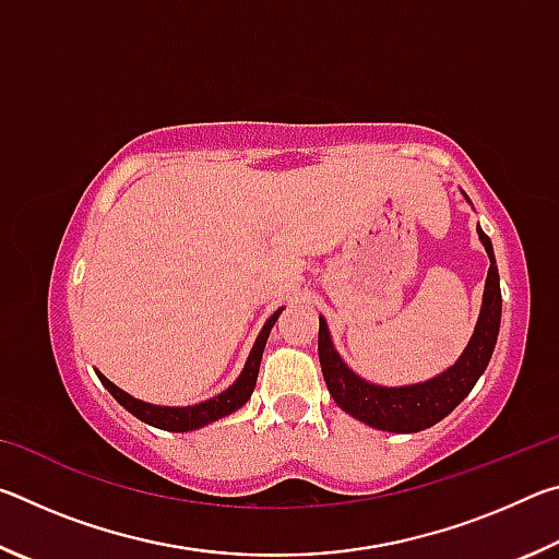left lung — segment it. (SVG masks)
Returning a JSON list of instances; mask_svg holds the SVG:
<instances>
[{
	"instance_id": "obj_1",
	"label": "left lung",
	"mask_w": 559,
	"mask_h": 559,
	"mask_svg": "<svg viewBox=\"0 0 559 559\" xmlns=\"http://www.w3.org/2000/svg\"><path fill=\"white\" fill-rule=\"evenodd\" d=\"M478 236L484 241L490 269L486 278L484 308H480L478 325L473 330L468 347L463 349L459 362L433 380L412 386H377L349 370V367L335 353L330 340L325 320L320 318L318 330V357L323 367V377L330 394L340 409L353 414L355 419L370 424L374 429L394 433H414L433 427L443 416H449L456 406L466 400L478 377L486 372L493 355L498 330H500V281L490 239L478 226Z\"/></svg>"
}]
</instances>
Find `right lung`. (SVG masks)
I'll return each mask as SVG.
<instances>
[{"label": "right lung", "instance_id": "1", "mask_svg": "<svg viewBox=\"0 0 559 559\" xmlns=\"http://www.w3.org/2000/svg\"><path fill=\"white\" fill-rule=\"evenodd\" d=\"M281 316V310H276L269 320L266 325L257 337V345H253L249 359H246V367L243 372L239 374V380H236L229 390L222 392L219 396H214V400L204 402V404H197V406H155V404H147V402H140L135 396H130L120 390V386L112 384L106 377H100V382L106 390L116 396V400L126 406L130 414H135L138 419H143L150 427H157V429H165V431H192V429H200L206 427V424H212L216 419H222V416L231 414L249 402V396L253 392V386H257V377H259V367H261V355H263V347H266V340L271 328L276 325V320Z\"/></svg>", "mask_w": 559, "mask_h": 559}]
</instances>
